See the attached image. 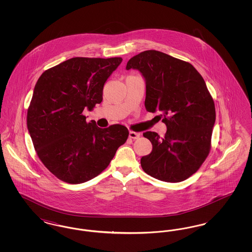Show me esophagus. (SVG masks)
Returning <instances> with one entry per match:
<instances>
[{
	"label": "esophagus",
	"mask_w": 252,
	"mask_h": 252,
	"mask_svg": "<svg viewBox=\"0 0 252 252\" xmlns=\"http://www.w3.org/2000/svg\"><path fill=\"white\" fill-rule=\"evenodd\" d=\"M128 136H129L130 139L135 140V139H138V138L141 136V134L138 133V132L129 131V135H128Z\"/></svg>",
	"instance_id": "obj_1"
}]
</instances>
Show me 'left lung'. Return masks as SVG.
I'll return each instance as SVG.
<instances>
[{"mask_svg": "<svg viewBox=\"0 0 252 252\" xmlns=\"http://www.w3.org/2000/svg\"><path fill=\"white\" fill-rule=\"evenodd\" d=\"M126 69L142 73L145 108L159 113L156 117L167 127L163 138L156 132H144L153 148L141 158L142 168L166 182L188 179L209 155L216 123L215 103L203 77L189 62L155 50L133 57Z\"/></svg>", "mask_w": 252, "mask_h": 252, "instance_id": "obj_1", "label": "left lung"}]
</instances>
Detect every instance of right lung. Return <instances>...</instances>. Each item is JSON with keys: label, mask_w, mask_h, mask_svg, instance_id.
<instances>
[{"label": "right lung", "mask_w": 252, "mask_h": 252, "mask_svg": "<svg viewBox=\"0 0 252 252\" xmlns=\"http://www.w3.org/2000/svg\"><path fill=\"white\" fill-rule=\"evenodd\" d=\"M122 60L72 58L36 82L27 128L39 159L64 182L79 184L97 177L128 137L122 125L100 128L82 114L102 102L104 85Z\"/></svg>", "instance_id": "obj_1"}]
</instances>
